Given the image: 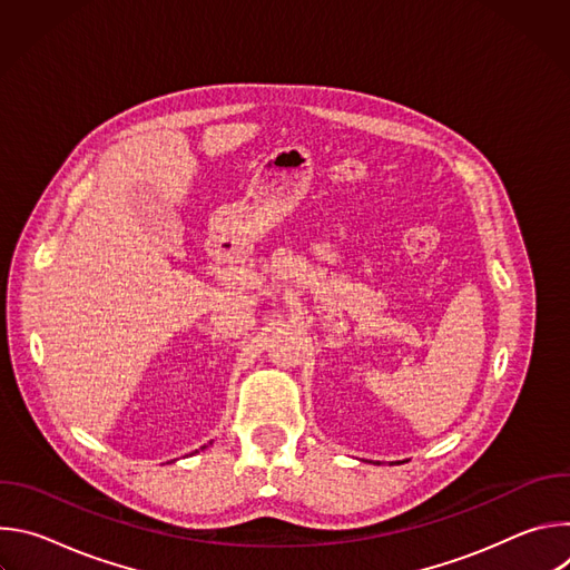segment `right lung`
Returning <instances> with one entry per match:
<instances>
[{"mask_svg": "<svg viewBox=\"0 0 570 570\" xmlns=\"http://www.w3.org/2000/svg\"><path fill=\"white\" fill-rule=\"evenodd\" d=\"M203 449H205V446H203Z\"/></svg>", "mask_w": 570, "mask_h": 570, "instance_id": "add662e5", "label": "right lung"}]
</instances>
